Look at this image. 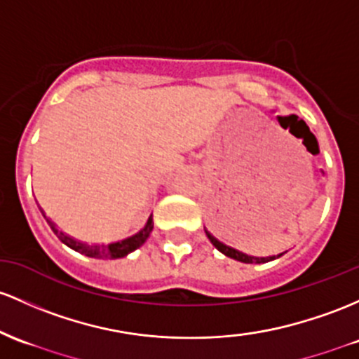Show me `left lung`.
<instances>
[{
  "label": "left lung",
  "instance_id": "1",
  "mask_svg": "<svg viewBox=\"0 0 359 359\" xmlns=\"http://www.w3.org/2000/svg\"><path fill=\"white\" fill-rule=\"evenodd\" d=\"M206 235H208V238H210V242L212 243V245L216 247V249H218L219 252H222V254L226 255V257L235 259V261L245 262V264H261V262H269V261H273V259H276L274 255H271V257H252V255L243 254V252H240V250H237V249H233V247L224 245V243H223V242H219L218 238L212 237V235H211L210 231H208V230H206ZM281 255H283V254H279L278 257H281Z\"/></svg>",
  "mask_w": 359,
  "mask_h": 359
}]
</instances>
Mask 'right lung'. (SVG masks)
Listing matches in <instances>:
<instances>
[{
    "instance_id": "obj_1",
    "label": "right lung",
    "mask_w": 359,
    "mask_h": 359,
    "mask_svg": "<svg viewBox=\"0 0 359 359\" xmlns=\"http://www.w3.org/2000/svg\"><path fill=\"white\" fill-rule=\"evenodd\" d=\"M49 226L53 228V231L57 235V238L61 240L62 243H66V245L71 247L73 250L80 252V254H85L88 255V257H97V259H119V257H124V255H128L129 252L136 250L137 247H141L144 242H147V238L149 237V233H151L153 230V218L149 216L148 223L144 224L137 233L131 235V237L128 238H122L119 242L109 243V245H98V243L97 245H88V243L78 242V240L71 238L69 235L62 233V231H57L50 219H49Z\"/></svg>"
}]
</instances>
